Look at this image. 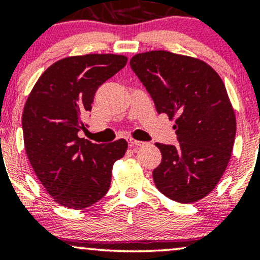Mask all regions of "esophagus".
<instances>
[{
  "mask_svg": "<svg viewBox=\"0 0 260 260\" xmlns=\"http://www.w3.org/2000/svg\"><path fill=\"white\" fill-rule=\"evenodd\" d=\"M127 143H128V145H129L131 148L140 147V145H144L145 144L144 142H140V140H136V139H133V138H128L127 139Z\"/></svg>",
  "mask_w": 260,
  "mask_h": 260,
  "instance_id": "1",
  "label": "esophagus"
}]
</instances>
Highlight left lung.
<instances>
[{"label": "left lung", "mask_w": 260, "mask_h": 260, "mask_svg": "<svg viewBox=\"0 0 260 260\" xmlns=\"http://www.w3.org/2000/svg\"><path fill=\"white\" fill-rule=\"evenodd\" d=\"M129 64L156 111L176 118L178 144H155L162 155L153 171L155 186L184 204L204 198L225 172L236 136L221 78L201 59L169 51L138 53Z\"/></svg>", "instance_id": "left-lung-1"}]
</instances>
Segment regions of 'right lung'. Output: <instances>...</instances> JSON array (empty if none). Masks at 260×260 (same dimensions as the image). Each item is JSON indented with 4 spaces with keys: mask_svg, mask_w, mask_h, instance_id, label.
Listing matches in <instances>:
<instances>
[{
    "mask_svg": "<svg viewBox=\"0 0 260 260\" xmlns=\"http://www.w3.org/2000/svg\"><path fill=\"white\" fill-rule=\"evenodd\" d=\"M126 63L127 57L110 53L59 59L41 74L26 100V155L47 193L66 208L100 201L111 184L113 164L126 153L124 139L94 144L78 137L95 92Z\"/></svg>",
    "mask_w": 260,
    "mask_h": 260,
    "instance_id": "add662e5",
    "label": "right lung"
}]
</instances>
